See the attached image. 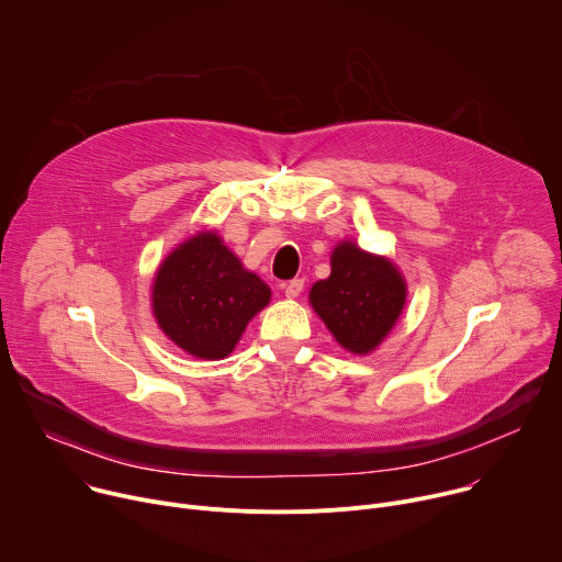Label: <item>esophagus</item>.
Here are the masks:
<instances>
[{
	"label": "esophagus",
	"mask_w": 562,
	"mask_h": 562,
	"mask_svg": "<svg viewBox=\"0 0 562 562\" xmlns=\"http://www.w3.org/2000/svg\"><path fill=\"white\" fill-rule=\"evenodd\" d=\"M302 289H304V280H300V278L289 280V282L284 284V293H286V297H297V295L302 293Z\"/></svg>",
	"instance_id": "obj_1"
}]
</instances>
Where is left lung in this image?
<instances>
[{
	"label": "left lung",
	"mask_w": 562,
	"mask_h": 562,
	"mask_svg": "<svg viewBox=\"0 0 562 562\" xmlns=\"http://www.w3.org/2000/svg\"><path fill=\"white\" fill-rule=\"evenodd\" d=\"M405 295V280L389 260L342 243L331 256V276L313 284L308 300L345 349L369 353L395 325Z\"/></svg>",
	"instance_id": "8db88e82"
}]
</instances>
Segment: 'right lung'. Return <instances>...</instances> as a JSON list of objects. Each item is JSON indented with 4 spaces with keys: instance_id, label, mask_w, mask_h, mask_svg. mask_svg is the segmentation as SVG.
Here are the masks:
<instances>
[{
    "instance_id": "right-lung-1",
    "label": "right lung",
    "mask_w": 562,
    "mask_h": 562,
    "mask_svg": "<svg viewBox=\"0 0 562 562\" xmlns=\"http://www.w3.org/2000/svg\"><path fill=\"white\" fill-rule=\"evenodd\" d=\"M269 297L271 289L239 265L215 233H200L159 267L153 313L178 347L204 360H220L233 351Z\"/></svg>"
}]
</instances>
